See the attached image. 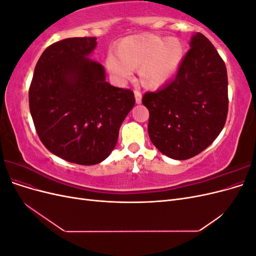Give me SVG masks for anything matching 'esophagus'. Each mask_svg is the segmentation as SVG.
Instances as JSON below:
<instances>
[{
  "label": "esophagus",
  "mask_w": 256,
  "mask_h": 256,
  "mask_svg": "<svg viewBox=\"0 0 256 256\" xmlns=\"http://www.w3.org/2000/svg\"><path fill=\"white\" fill-rule=\"evenodd\" d=\"M134 96H136V102L138 104L142 102V92L140 90H134Z\"/></svg>",
  "instance_id": "esophagus-1"
}]
</instances>
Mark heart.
I'll list each match as a JSON object with an SVG mask.
<instances>
[{"label": "heart", "instance_id": "1", "mask_svg": "<svg viewBox=\"0 0 256 256\" xmlns=\"http://www.w3.org/2000/svg\"><path fill=\"white\" fill-rule=\"evenodd\" d=\"M116 56H109L106 67L114 78L124 82L138 68L141 83L157 88L176 74L184 58V46L176 38L146 34L124 38L114 48Z\"/></svg>", "mask_w": 256, "mask_h": 256}]
</instances>
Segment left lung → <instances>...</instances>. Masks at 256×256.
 <instances>
[{
  "mask_svg": "<svg viewBox=\"0 0 256 256\" xmlns=\"http://www.w3.org/2000/svg\"><path fill=\"white\" fill-rule=\"evenodd\" d=\"M190 46L175 78L142 98L150 111V141L176 160L207 148L226 125L228 111L224 60L203 34L193 35Z\"/></svg>",
  "mask_w": 256,
  "mask_h": 256,
  "instance_id": "obj_1",
  "label": "left lung"
}]
</instances>
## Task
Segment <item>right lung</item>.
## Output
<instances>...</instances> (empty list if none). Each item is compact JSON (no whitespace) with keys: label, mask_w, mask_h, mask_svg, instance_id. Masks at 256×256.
<instances>
[{"label":"right lung","mask_w":256,"mask_h":256,"mask_svg":"<svg viewBox=\"0 0 256 256\" xmlns=\"http://www.w3.org/2000/svg\"><path fill=\"white\" fill-rule=\"evenodd\" d=\"M96 40L74 37L49 46L28 90L30 115L46 148L82 166L109 156L136 104L132 90L112 86L102 65L88 58Z\"/></svg>","instance_id":"obj_1"}]
</instances>
